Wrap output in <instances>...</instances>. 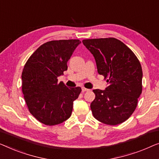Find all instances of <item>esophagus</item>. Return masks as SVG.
<instances>
[{
	"mask_svg": "<svg viewBox=\"0 0 159 159\" xmlns=\"http://www.w3.org/2000/svg\"><path fill=\"white\" fill-rule=\"evenodd\" d=\"M89 91V89H88L84 88V87H83L82 88V92H86V91Z\"/></svg>",
	"mask_w": 159,
	"mask_h": 159,
	"instance_id": "1",
	"label": "esophagus"
}]
</instances>
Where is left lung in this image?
Here are the masks:
<instances>
[{
  "label": "left lung",
  "mask_w": 159,
  "mask_h": 159,
  "mask_svg": "<svg viewBox=\"0 0 159 159\" xmlns=\"http://www.w3.org/2000/svg\"><path fill=\"white\" fill-rule=\"evenodd\" d=\"M82 42L94 57L98 73L107 79L108 84L104 90H93V117L107 125L122 123L135 111L142 93L141 65L133 51L115 38Z\"/></svg>",
  "instance_id": "8db88e82"
}]
</instances>
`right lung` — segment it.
Returning a JSON list of instances; mask_svg holds the SVG:
<instances>
[{
    "mask_svg": "<svg viewBox=\"0 0 159 159\" xmlns=\"http://www.w3.org/2000/svg\"><path fill=\"white\" fill-rule=\"evenodd\" d=\"M81 43L62 39L42 44L31 55L21 75L22 92L30 113L46 125L62 123L70 117L80 87L68 88L57 78L68 70L67 62Z\"/></svg>",
    "mask_w": 159,
    "mask_h": 159,
    "instance_id": "obj_1",
    "label": "right lung"
}]
</instances>
